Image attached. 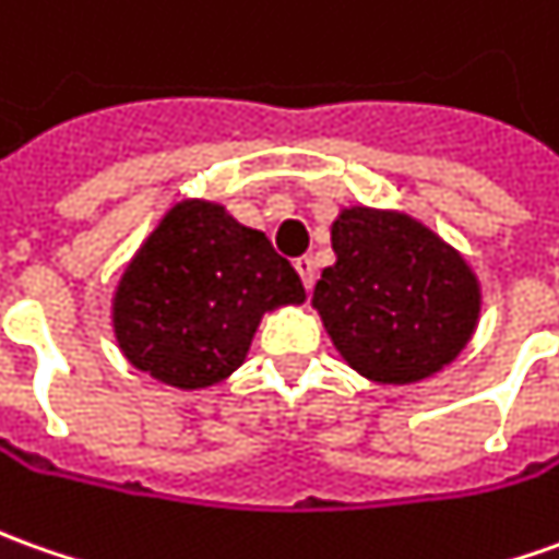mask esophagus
Listing matches in <instances>:
<instances>
[{
    "label": "esophagus",
    "mask_w": 559,
    "mask_h": 559,
    "mask_svg": "<svg viewBox=\"0 0 559 559\" xmlns=\"http://www.w3.org/2000/svg\"><path fill=\"white\" fill-rule=\"evenodd\" d=\"M294 269L299 272L306 290H311V287H314V263H311V257H299V260H294Z\"/></svg>",
    "instance_id": "34e87169"
}]
</instances>
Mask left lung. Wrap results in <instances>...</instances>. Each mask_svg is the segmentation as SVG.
I'll use <instances>...</instances> for the list:
<instances>
[{"label": "left lung", "instance_id": "left-lung-1", "mask_svg": "<svg viewBox=\"0 0 559 559\" xmlns=\"http://www.w3.org/2000/svg\"><path fill=\"white\" fill-rule=\"evenodd\" d=\"M336 263L311 306L352 370L376 385H413L450 367L480 321V281L423 219L348 204L330 226Z\"/></svg>", "mask_w": 559, "mask_h": 559}]
</instances>
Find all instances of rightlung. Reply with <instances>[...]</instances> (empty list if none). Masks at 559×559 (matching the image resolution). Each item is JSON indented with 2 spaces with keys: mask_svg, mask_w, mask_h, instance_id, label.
<instances>
[{
  "mask_svg": "<svg viewBox=\"0 0 559 559\" xmlns=\"http://www.w3.org/2000/svg\"><path fill=\"white\" fill-rule=\"evenodd\" d=\"M302 302V281L265 231L241 226L219 201L183 199L124 265L112 333L131 367L201 391L245 364L265 311Z\"/></svg>",
  "mask_w": 559,
  "mask_h": 559,
  "instance_id": "right-lung-1",
  "label": "right lung"
}]
</instances>
